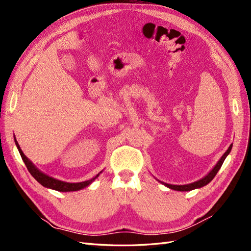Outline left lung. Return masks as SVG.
Returning <instances> with one entry per match:
<instances>
[{
	"mask_svg": "<svg viewBox=\"0 0 251 251\" xmlns=\"http://www.w3.org/2000/svg\"><path fill=\"white\" fill-rule=\"evenodd\" d=\"M232 149V144H230L228 150H227L225 153L223 154V156L220 158V160L217 162V164L214 166V169H212L206 176H204L202 179L198 180V181H195L193 182V183H189V184H184V185H175V184H169V183H164V182L162 181H159L160 183H162L163 185H165L166 187H169L171 189H174V191H178V192H189V191H193V189H196V188H200V187H203L206 184H208L209 182L215 178V176L217 175V173L219 172V170L221 169V166L225 160V158L229 155L230 151Z\"/></svg>",
	"mask_w": 251,
	"mask_h": 251,
	"instance_id": "8db88e82",
	"label": "left lung"
}]
</instances>
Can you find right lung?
Instances as JSON below:
<instances>
[{"label": "right lung", "instance_id": "1", "mask_svg": "<svg viewBox=\"0 0 251 251\" xmlns=\"http://www.w3.org/2000/svg\"><path fill=\"white\" fill-rule=\"evenodd\" d=\"M14 142H16V146L20 151L21 154V157L23 159V161H24V163L26 164L27 169L29 171V173L32 175V177L39 182L40 184H42L44 187H47V188H51V189H54V191H57V192H75V191H80V189L87 187L88 185H90L92 182L100 176V173H98L96 176L92 179L90 180H87V181H83V182H77V183H70V182H65V181H62V180H57L55 178L53 177H50L48 176V175H46L45 173H43L42 171H40L39 169L36 168V166L29 160V159L25 156V154L23 153V151L21 150V147L19 146V143L16 139V137H14Z\"/></svg>", "mask_w": 251, "mask_h": 251}]
</instances>
